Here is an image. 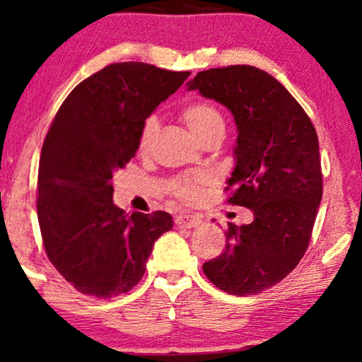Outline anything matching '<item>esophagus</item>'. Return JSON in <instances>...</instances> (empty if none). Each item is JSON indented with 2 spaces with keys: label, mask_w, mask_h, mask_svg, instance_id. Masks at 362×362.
<instances>
[{
  "label": "esophagus",
  "mask_w": 362,
  "mask_h": 362,
  "mask_svg": "<svg viewBox=\"0 0 362 362\" xmlns=\"http://www.w3.org/2000/svg\"><path fill=\"white\" fill-rule=\"evenodd\" d=\"M175 222H176L177 227H181V229H189V227L199 226L201 219H199V217H196V216H186L185 214V216H177Z\"/></svg>",
  "instance_id": "obj_1"
}]
</instances>
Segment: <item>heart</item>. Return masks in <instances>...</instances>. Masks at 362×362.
I'll return each instance as SVG.
<instances>
[{
	"label": "heart",
	"instance_id": "heart-1",
	"mask_svg": "<svg viewBox=\"0 0 362 362\" xmlns=\"http://www.w3.org/2000/svg\"><path fill=\"white\" fill-rule=\"evenodd\" d=\"M182 120L186 122V125L189 127V130L202 141L207 135H211L216 130H224V122L219 110L214 105L207 102H191L187 105L182 107L181 110ZM158 130V118L156 117H148L143 122L141 132H140V148L146 150L150 146V143L155 136ZM209 176L207 175H197V176H186V177H177L171 182V192L180 199L186 202H192L199 196L201 187L206 185Z\"/></svg>",
	"mask_w": 362,
	"mask_h": 362
}]
</instances>
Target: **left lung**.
I'll use <instances>...</instances> for the list:
<instances>
[{
  "label": "left lung",
  "instance_id": "obj_1",
  "mask_svg": "<svg viewBox=\"0 0 362 362\" xmlns=\"http://www.w3.org/2000/svg\"><path fill=\"white\" fill-rule=\"evenodd\" d=\"M187 88L234 115L239 135L227 202L254 212L250 224L229 222L224 252L202 270L226 293H262L284 280L308 249L323 196L316 130L291 93L257 67L202 71Z\"/></svg>",
  "mask_w": 362,
  "mask_h": 362
}]
</instances>
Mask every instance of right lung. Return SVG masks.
<instances>
[{
    "mask_svg": "<svg viewBox=\"0 0 362 362\" xmlns=\"http://www.w3.org/2000/svg\"><path fill=\"white\" fill-rule=\"evenodd\" d=\"M191 72L145 62L103 67L69 93L44 140L37 219L59 274L83 295L112 298L141 280L153 244L173 229L168 212L113 204V173L135 156L143 122Z\"/></svg>",
    "mask_w": 362,
    "mask_h": 362,
    "instance_id": "add662e5",
    "label": "right lung"
}]
</instances>
